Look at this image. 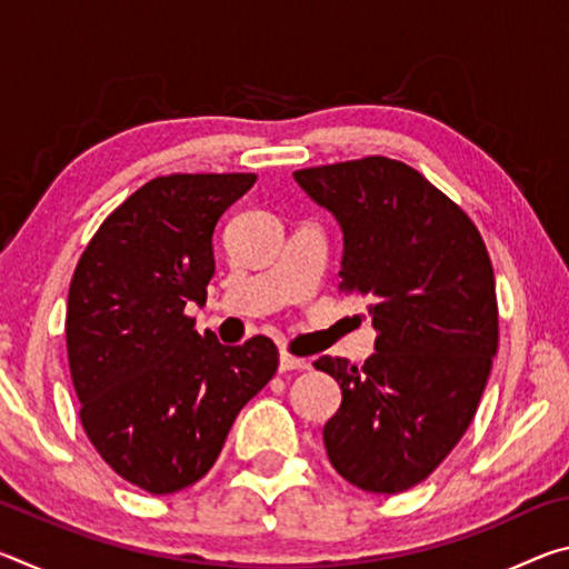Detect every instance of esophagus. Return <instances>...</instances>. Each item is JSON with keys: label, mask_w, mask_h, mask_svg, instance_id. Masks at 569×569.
<instances>
[{"label": "esophagus", "mask_w": 569, "mask_h": 569, "mask_svg": "<svg viewBox=\"0 0 569 569\" xmlns=\"http://www.w3.org/2000/svg\"><path fill=\"white\" fill-rule=\"evenodd\" d=\"M308 363L306 359H298V356H293V353H288V351H281V359H278V369L281 371H303V369H308Z\"/></svg>", "instance_id": "34e87169"}]
</instances>
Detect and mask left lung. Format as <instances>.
Returning a JSON list of instances; mask_svg holds the SVG:
<instances>
[{
  "mask_svg": "<svg viewBox=\"0 0 569 569\" xmlns=\"http://www.w3.org/2000/svg\"><path fill=\"white\" fill-rule=\"evenodd\" d=\"M293 178L341 223L339 291L363 296L377 329L363 366L313 361L343 393L326 455L363 492L399 495L475 419L499 343L492 261L465 210L407 162L369 156Z\"/></svg>",
  "mask_w": 569,
  "mask_h": 569,
  "instance_id": "left-lung-1",
  "label": "left lung"
}]
</instances>
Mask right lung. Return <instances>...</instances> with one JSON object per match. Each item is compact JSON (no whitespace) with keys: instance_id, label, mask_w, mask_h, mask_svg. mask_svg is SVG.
<instances>
[{"instance_id":"right-lung-1","label":"right lung","mask_w":569,"mask_h":569,"mask_svg":"<svg viewBox=\"0 0 569 569\" xmlns=\"http://www.w3.org/2000/svg\"><path fill=\"white\" fill-rule=\"evenodd\" d=\"M253 182V172L150 180L102 220L74 268L64 331L82 429L114 475L150 495L206 477L278 369L271 339L223 346L186 313L206 303L218 218Z\"/></svg>"}]
</instances>
